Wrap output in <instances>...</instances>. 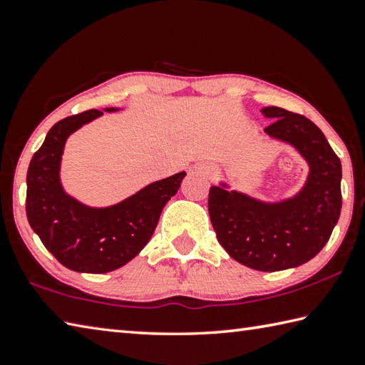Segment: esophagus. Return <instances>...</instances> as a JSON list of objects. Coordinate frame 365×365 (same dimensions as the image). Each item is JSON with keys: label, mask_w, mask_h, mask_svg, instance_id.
Segmentation results:
<instances>
[{"label": "esophagus", "mask_w": 365, "mask_h": 365, "mask_svg": "<svg viewBox=\"0 0 365 365\" xmlns=\"http://www.w3.org/2000/svg\"><path fill=\"white\" fill-rule=\"evenodd\" d=\"M200 171L203 173V175H207L208 178H213L216 173H218V170H216V166H208V165L200 166Z\"/></svg>", "instance_id": "obj_1"}]
</instances>
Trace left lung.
<instances>
[{
  "label": "left lung",
  "instance_id": "1",
  "mask_svg": "<svg viewBox=\"0 0 365 365\" xmlns=\"http://www.w3.org/2000/svg\"><path fill=\"white\" fill-rule=\"evenodd\" d=\"M261 112L274 118L264 131L295 145L309 163L306 186L279 203L212 186L208 213L218 242L235 261L274 272L308 263L329 242L341 212V162L304 115L280 107Z\"/></svg>",
  "mask_w": 365,
  "mask_h": 365
}]
</instances>
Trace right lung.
<instances>
[{
  "mask_svg": "<svg viewBox=\"0 0 365 365\" xmlns=\"http://www.w3.org/2000/svg\"><path fill=\"white\" fill-rule=\"evenodd\" d=\"M101 115L91 108L57 121L31 157L27 171L25 210L30 226L53 257L76 272H110L136 257L186 176L181 171L152 182L108 208H89L67 195L59 179L63 145L70 134Z\"/></svg>",
  "mask_w": 365,
  "mask_h": 365,
  "instance_id": "1",
  "label": "right lung"
}]
</instances>
